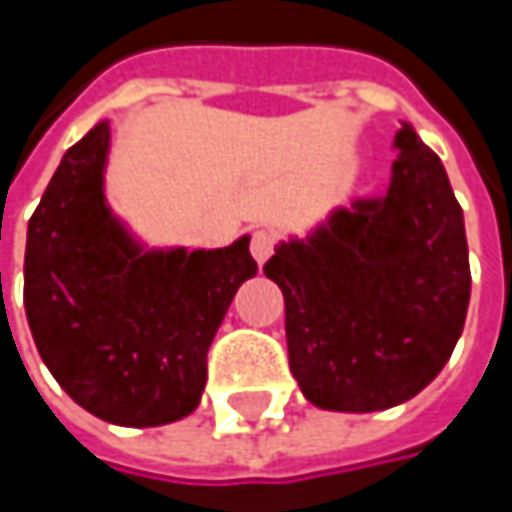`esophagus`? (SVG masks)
I'll return each mask as SVG.
<instances>
[{
  "label": "esophagus",
  "mask_w": 512,
  "mask_h": 512,
  "mask_svg": "<svg viewBox=\"0 0 512 512\" xmlns=\"http://www.w3.org/2000/svg\"><path fill=\"white\" fill-rule=\"evenodd\" d=\"M272 252H275V234L272 231H255V237H252V255H255L257 263H266Z\"/></svg>",
  "instance_id": "34e87169"
}]
</instances>
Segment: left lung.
I'll list each match as a JSON object with an SVG mask.
<instances>
[{
    "mask_svg": "<svg viewBox=\"0 0 512 512\" xmlns=\"http://www.w3.org/2000/svg\"><path fill=\"white\" fill-rule=\"evenodd\" d=\"M394 151L382 195L335 207L263 266L284 293L290 370L317 409L379 412L412 400L465 326L471 269L448 171L406 121Z\"/></svg>",
    "mask_w": 512,
    "mask_h": 512,
    "instance_id": "obj_1",
    "label": "left lung"
}]
</instances>
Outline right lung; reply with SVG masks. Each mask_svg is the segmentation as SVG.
I'll return each mask as SVG.
<instances>
[{
  "mask_svg": "<svg viewBox=\"0 0 512 512\" xmlns=\"http://www.w3.org/2000/svg\"><path fill=\"white\" fill-rule=\"evenodd\" d=\"M109 121L55 168L29 219L23 302L55 382L118 427L195 412L207 350L257 263L249 234L225 249L148 246L106 201Z\"/></svg>",
  "mask_w": 512,
  "mask_h": 512,
  "instance_id": "right-lung-1",
  "label": "right lung"
}]
</instances>
